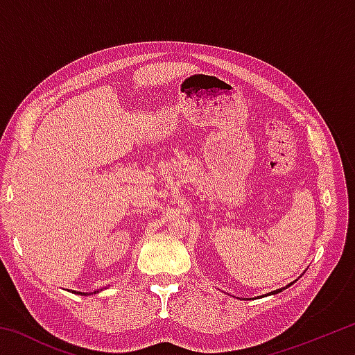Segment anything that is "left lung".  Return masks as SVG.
<instances>
[{
    "label": "left lung",
    "mask_w": 355,
    "mask_h": 355,
    "mask_svg": "<svg viewBox=\"0 0 355 355\" xmlns=\"http://www.w3.org/2000/svg\"><path fill=\"white\" fill-rule=\"evenodd\" d=\"M290 285H291V284H290ZM290 285H286V286H284V288H279V290H275V291H272V293H269V296H271V294H277V293H280L282 290H286V288L290 286Z\"/></svg>",
    "instance_id": "1"
}]
</instances>
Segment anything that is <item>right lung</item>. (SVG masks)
<instances>
[{
    "mask_svg": "<svg viewBox=\"0 0 355 355\" xmlns=\"http://www.w3.org/2000/svg\"><path fill=\"white\" fill-rule=\"evenodd\" d=\"M80 294H81V293H80ZM83 294H84V293H83Z\"/></svg>",
    "mask_w": 355,
    "mask_h": 355,
    "instance_id": "obj_1",
    "label": "right lung"
}]
</instances>
